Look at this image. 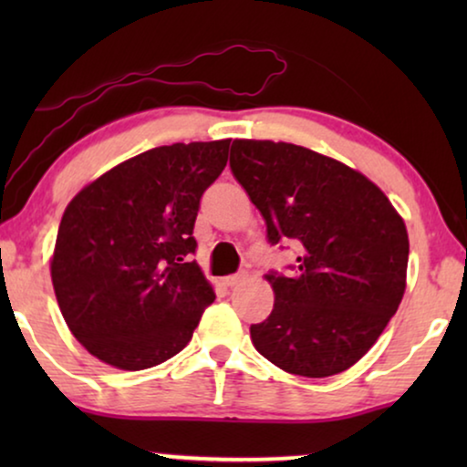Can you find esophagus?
Masks as SVG:
<instances>
[{"label":"esophagus","instance_id":"34e87169","mask_svg":"<svg viewBox=\"0 0 467 467\" xmlns=\"http://www.w3.org/2000/svg\"><path fill=\"white\" fill-rule=\"evenodd\" d=\"M244 278H246V272H238V274H232V276L223 278V283H225L227 286H238Z\"/></svg>","mask_w":467,"mask_h":467}]
</instances>
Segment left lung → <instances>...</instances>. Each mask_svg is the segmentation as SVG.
Listing matches in <instances>:
<instances>
[{
  "label": "left lung",
  "mask_w": 467,
  "mask_h": 467,
  "mask_svg": "<svg viewBox=\"0 0 467 467\" xmlns=\"http://www.w3.org/2000/svg\"><path fill=\"white\" fill-rule=\"evenodd\" d=\"M229 168L264 214L270 244H299L296 274L265 276L276 299L251 325L254 348L308 379L355 366L404 297L401 216L359 171L297 144L234 140Z\"/></svg>",
  "instance_id": "left-lung-1"
}]
</instances>
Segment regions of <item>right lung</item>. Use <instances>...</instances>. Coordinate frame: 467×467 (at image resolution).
<instances>
[{"label": "right lung", "instance_id": "obj_1", "mask_svg": "<svg viewBox=\"0 0 467 467\" xmlns=\"http://www.w3.org/2000/svg\"><path fill=\"white\" fill-rule=\"evenodd\" d=\"M232 140L157 146L80 191L63 213L50 276L76 340L119 369L187 347L213 286L191 254L200 200Z\"/></svg>", "mask_w": 467, "mask_h": 467}]
</instances>
